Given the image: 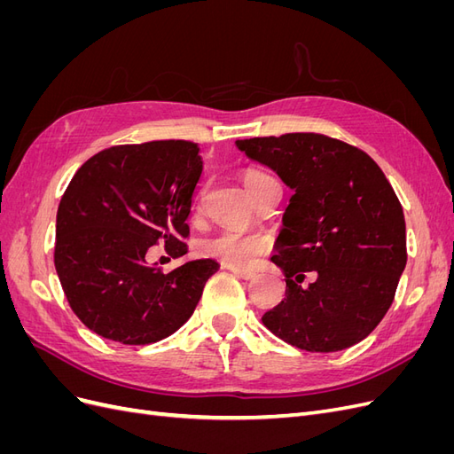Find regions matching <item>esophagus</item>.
<instances>
[{
    "label": "esophagus",
    "instance_id": "1",
    "mask_svg": "<svg viewBox=\"0 0 454 454\" xmlns=\"http://www.w3.org/2000/svg\"><path fill=\"white\" fill-rule=\"evenodd\" d=\"M232 274H235V277H239V278H242V280H254L255 278V272L242 270V269H232Z\"/></svg>",
    "mask_w": 454,
    "mask_h": 454
}]
</instances>
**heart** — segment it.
<instances>
[{
    "instance_id": "obj_1",
    "label": "heart",
    "mask_w": 454,
    "mask_h": 454,
    "mask_svg": "<svg viewBox=\"0 0 454 454\" xmlns=\"http://www.w3.org/2000/svg\"><path fill=\"white\" fill-rule=\"evenodd\" d=\"M274 177L261 170H246L242 174L244 187L248 193L257 199L261 187L269 184ZM272 250V239L265 232H239V231H223L219 235L206 239L200 244V252L206 257L217 259L232 269H252L261 259Z\"/></svg>"
}]
</instances>
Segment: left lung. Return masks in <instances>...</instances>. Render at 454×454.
<instances>
[{
    "mask_svg": "<svg viewBox=\"0 0 454 454\" xmlns=\"http://www.w3.org/2000/svg\"><path fill=\"white\" fill-rule=\"evenodd\" d=\"M294 189L278 254L286 297L267 329L307 352L364 340L388 312L407 263L405 217L390 182L365 151L316 132L239 140ZM307 273L315 280L304 284Z\"/></svg>",
    "mask_w": 454,
    "mask_h": 454,
    "instance_id": "8db88e82",
    "label": "left lung"
}]
</instances>
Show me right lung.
<instances>
[{
  "mask_svg": "<svg viewBox=\"0 0 454 454\" xmlns=\"http://www.w3.org/2000/svg\"><path fill=\"white\" fill-rule=\"evenodd\" d=\"M199 144L155 140L102 149L72 177L57 214V267L67 303L90 332L151 345L195 312L219 265H147L151 246L187 254V217L202 174Z\"/></svg>",
  "mask_w": 454,
  "mask_h": 454,
  "instance_id": "right-lung-1",
  "label": "right lung"
}]
</instances>
